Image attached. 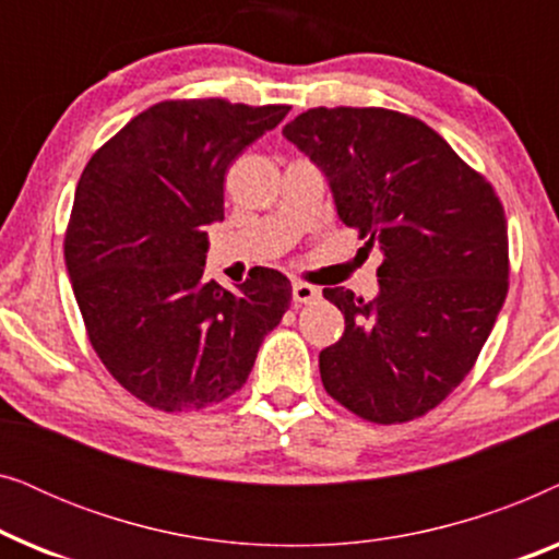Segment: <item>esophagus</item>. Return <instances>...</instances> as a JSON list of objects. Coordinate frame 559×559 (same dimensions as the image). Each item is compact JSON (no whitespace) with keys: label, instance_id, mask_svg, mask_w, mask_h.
<instances>
[{"label":"esophagus","instance_id":"esophagus-1","mask_svg":"<svg viewBox=\"0 0 559 559\" xmlns=\"http://www.w3.org/2000/svg\"><path fill=\"white\" fill-rule=\"evenodd\" d=\"M320 297V289L312 287V285H305V282H295L293 285V300L297 305H308V302H316Z\"/></svg>","mask_w":559,"mask_h":559}]
</instances>
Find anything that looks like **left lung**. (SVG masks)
Here are the masks:
<instances>
[{"label": "left lung", "mask_w": 559, "mask_h": 559, "mask_svg": "<svg viewBox=\"0 0 559 559\" xmlns=\"http://www.w3.org/2000/svg\"><path fill=\"white\" fill-rule=\"evenodd\" d=\"M282 134L325 173L343 224L384 254L373 300L323 289L346 318L320 350L325 392L377 425L427 415L473 369L507 300L499 195L409 114L318 106Z\"/></svg>", "instance_id": "1"}]
</instances>
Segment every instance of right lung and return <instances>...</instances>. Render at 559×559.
Wrapping results in <instances>:
<instances>
[{"label": "right lung", "mask_w": 559, "mask_h": 559, "mask_svg": "<svg viewBox=\"0 0 559 559\" xmlns=\"http://www.w3.org/2000/svg\"><path fill=\"white\" fill-rule=\"evenodd\" d=\"M287 111L159 102L83 167L63 243L75 302L106 371L152 409L198 412L239 392L289 308L277 270L257 266L234 293L203 280L228 165Z\"/></svg>", "instance_id": "right-lung-1"}]
</instances>
